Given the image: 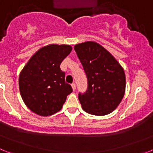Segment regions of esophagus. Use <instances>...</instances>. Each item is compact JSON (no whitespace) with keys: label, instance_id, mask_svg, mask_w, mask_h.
I'll return each mask as SVG.
<instances>
[{"label":"esophagus","instance_id":"esophagus-1","mask_svg":"<svg viewBox=\"0 0 153 153\" xmlns=\"http://www.w3.org/2000/svg\"><path fill=\"white\" fill-rule=\"evenodd\" d=\"M71 86H72V88H73V90H76V84L74 83H73L72 84H71Z\"/></svg>","mask_w":153,"mask_h":153}]
</instances>
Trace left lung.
<instances>
[{
    "label": "left lung",
    "instance_id": "8db88e82",
    "mask_svg": "<svg viewBox=\"0 0 153 153\" xmlns=\"http://www.w3.org/2000/svg\"><path fill=\"white\" fill-rule=\"evenodd\" d=\"M88 80L86 93L79 100L86 113L105 116L116 109L126 90L124 70L114 56L100 44L87 41L74 46Z\"/></svg>",
    "mask_w": 153,
    "mask_h": 153
}]
</instances>
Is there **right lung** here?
Returning <instances> with one entry per match:
<instances>
[{
	"label": "right lung",
	"instance_id": "add662e5",
	"mask_svg": "<svg viewBox=\"0 0 153 153\" xmlns=\"http://www.w3.org/2000/svg\"><path fill=\"white\" fill-rule=\"evenodd\" d=\"M72 51L70 45L50 44L36 51L19 76V90L31 111L47 117L60 111L72 93L60 63Z\"/></svg>",
	"mask_w": 153,
	"mask_h": 153
}]
</instances>
